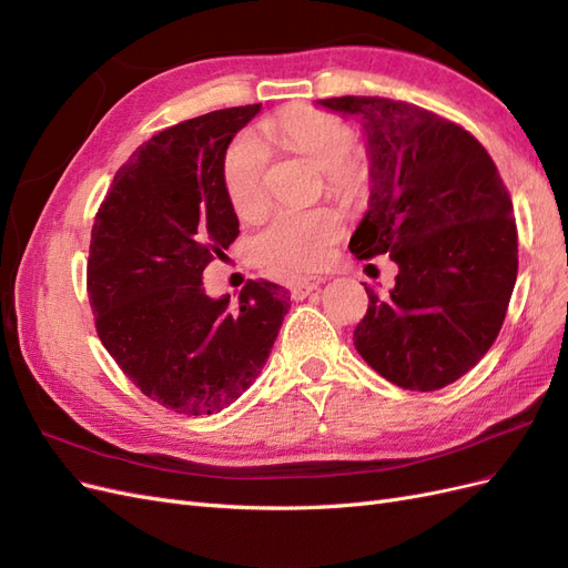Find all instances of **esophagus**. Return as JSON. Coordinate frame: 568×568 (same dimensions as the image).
Here are the masks:
<instances>
[{"instance_id": "esophagus-1", "label": "esophagus", "mask_w": 568, "mask_h": 568, "mask_svg": "<svg viewBox=\"0 0 568 568\" xmlns=\"http://www.w3.org/2000/svg\"><path fill=\"white\" fill-rule=\"evenodd\" d=\"M322 282H324V277H317V274H311V277H303V280L291 284V296H294V298H305V296L311 294V291H315Z\"/></svg>"}]
</instances>
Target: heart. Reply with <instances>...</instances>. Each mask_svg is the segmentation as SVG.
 Listing matches in <instances>:
<instances>
[{
  "instance_id": "heart-1",
  "label": "heart",
  "mask_w": 568,
  "mask_h": 568,
  "mask_svg": "<svg viewBox=\"0 0 568 568\" xmlns=\"http://www.w3.org/2000/svg\"><path fill=\"white\" fill-rule=\"evenodd\" d=\"M267 134L282 149L326 170L332 186L348 189L357 182V168L348 161L357 140L341 118L320 111L288 113L270 123ZM265 165V151L251 134H242L227 149L222 184L239 217L261 213ZM341 234L343 220L332 209L274 211L251 236L248 253L257 267L272 274H301L322 265Z\"/></svg>"
}]
</instances>
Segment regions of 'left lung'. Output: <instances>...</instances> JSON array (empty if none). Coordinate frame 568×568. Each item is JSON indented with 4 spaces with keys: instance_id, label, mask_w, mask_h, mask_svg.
<instances>
[{
    "instance_id": "left-lung-1",
    "label": "left lung",
    "mask_w": 568,
    "mask_h": 568,
    "mask_svg": "<svg viewBox=\"0 0 568 568\" xmlns=\"http://www.w3.org/2000/svg\"><path fill=\"white\" fill-rule=\"evenodd\" d=\"M355 115L372 161L369 211L351 236L359 261L398 265L386 296H369L353 343L390 384L438 390L467 374L503 329L519 270L511 199L471 132L384 97L322 99Z\"/></svg>"
}]
</instances>
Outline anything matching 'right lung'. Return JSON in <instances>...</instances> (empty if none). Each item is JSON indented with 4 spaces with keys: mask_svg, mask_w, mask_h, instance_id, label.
I'll return each instance as SVG.
<instances>
[{
    "mask_svg": "<svg viewBox=\"0 0 568 568\" xmlns=\"http://www.w3.org/2000/svg\"><path fill=\"white\" fill-rule=\"evenodd\" d=\"M257 111L222 109L153 134L118 168L94 217L97 334L146 398L186 417L225 409L255 382L291 307L280 284L248 280L232 307L201 280L239 236L222 163Z\"/></svg>",
    "mask_w": 568,
    "mask_h": 568,
    "instance_id": "right-lung-1",
    "label": "right lung"
}]
</instances>
